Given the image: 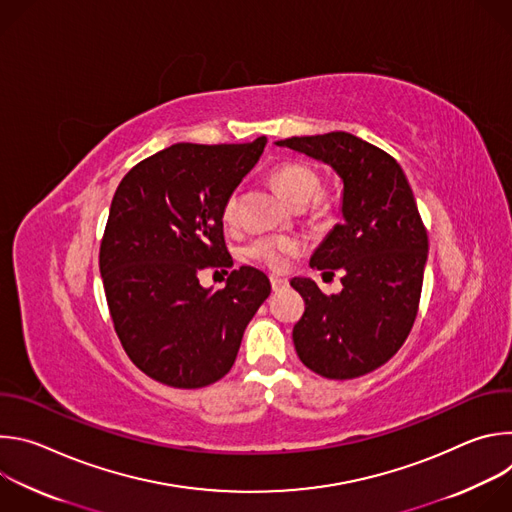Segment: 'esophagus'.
Returning <instances> with one entry per match:
<instances>
[{
  "instance_id": "34e87169",
  "label": "esophagus",
  "mask_w": 512,
  "mask_h": 512,
  "mask_svg": "<svg viewBox=\"0 0 512 512\" xmlns=\"http://www.w3.org/2000/svg\"><path fill=\"white\" fill-rule=\"evenodd\" d=\"M271 287L273 291H281V289H287L289 287V281L285 277H277V275H271Z\"/></svg>"
}]
</instances>
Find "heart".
Wrapping results in <instances>:
<instances>
[{
	"mask_svg": "<svg viewBox=\"0 0 512 512\" xmlns=\"http://www.w3.org/2000/svg\"><path fill=\"white\" fill-rule=\"evenodd\" d=\"M271 182L281 192V196L294 206L308 204L320 190V176L316 170L302 162H285L271 172ZM326 210V202H318V212ZM223 223L227 227L237 225L239 221V196L233 192L223 204ZM300 251V241L294 237H261L247 245L245 255L251 261H257L273 271L285 267L287 257Z\"/></svg>",
	"mask_w": 512,
	"mask_h": 512,
	"instance_id": "obj_1",
	"label": "heart"
}]
</instances>
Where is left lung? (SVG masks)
Segmentation results:
<instances>
[{
	"instance_id": "obj_1",
	"label": "left lung",
	"mask_w": 512,
	"mask_h": 512,
	"mask_svg": "<svg viewBox=\"0 0 512 512\" xmlns=\"http://www.w3.org/2000/svg\"><path fill=\"white\" fill-rule=\"evenodd\" d=\"M328 164L342 180V223L310 259L342 271V291L326 296L310 277L289 283L306 302L294 344L306 367L326 379H356L385 364L417 316L427 231L405 172L387 152L346 131L275 141Z\"/></svg>"
}]
</instances>
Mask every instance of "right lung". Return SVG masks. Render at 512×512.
Instances as JSON below:
<instances>
[{
  "label": "right lung",
  "mask_w": 512,
  "mask_h": 512,
  "mask_svg": "<svg viewBox=\"0 0 512 512\" xmlns=\"http://www.w3.org/2000/svg\"><path fill=\"white\" fill-rule=\"evenodd\" d=\"M265 143H176L133 166L115 190L99 253L105 296L127 356L158 383L200 389L223 379L271 294L267 275L249 265L223 290L197 281L202 268H233L223 204Z\"/></svg>",
  "instance_id": "right-lung-1"
}]
</instances>
